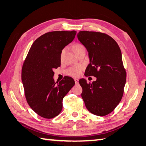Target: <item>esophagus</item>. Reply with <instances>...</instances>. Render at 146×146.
I'll use <instances>...</instances> for the list:
<instances>
[{
    "instance_id": "34e87169",
    "label": "esophagus",
    "mask_w": 146,
    "mask_h": 146,
    "mask_svg": "<svg viewBox=\"0 0 146 146\" xmlns=\"http://www.w3.org/2000/svg\"><path fill=\"white\" fill-rule=\"evenodd\" d=\"M74 80H75V83H76V84H78V81H79L78 79H77V78H75V79H74Z\"/></svg>"
}]
</instances>
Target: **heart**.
I'll return each instance as SVG.
<instances>
[{"label": "heart", "mask_w": 146, "mask_h": 146, "mask_svg": "<svg viewBox=\"0 0 146 146\" xmlns=\"http://www.w3.org/2000/svg\"><path fill=\"white\" fill-rule=\"evenodd\" d=\"M85 48L82 44H80V43H77V44H75L73 46V51H74L75 54H76L77 52H79L80 51L82 50V49H84ZM64 49H63V51L61 52V58H62L63 56V55L64 54ZM82 67L81 66H74V67H71L67 71V73L68 75L73 76H77L80 75V73L82 71Z\"/></svg>", "instance_id": "heart-1"}]
</instances>
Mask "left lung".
Segmentation results:
<instances>
[{"label":"left lung","instance_id":"left-lung-1","mask_svg":"<svg viewBox=\"0 0 146 146\" xmlns=\"http://www.w3.org/2000/svg\"><path fill=\"white\" fill-rule=\"evenodd\" d=\"M77 37L88 52L90 63L85 75L97 78L92 83H87L84 78L79 80L83 89L82 97L92 113L107 115L120 103L126 82L120 49L105 33L83 31Z\"/></svg>","mask_w":146,"mask_h":146}]
</instances>
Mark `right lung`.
I'll use <instances>...</instances> for the list:
<instances>
[{
  "label": "right lung",
  "mask_w": 146,
  "mask_h": 146,
  "mask_svg": "<svg viewBox=\"0 0 146 146\" xmlns=\"http://www.w3.org/2000/svg\"><path fill=\"white\" fill-rule=\"evenodd\" d=\"M76 34L75 31L45 33L33 42L24 62L21 78L27 104L45 119L60 114L64 97L75 83L71 77L65 76L56 84L53 70L60 66L61 52Z\"/></svg>",
  "instance_id": "add662e5"
}]
</instances>
